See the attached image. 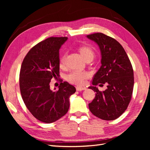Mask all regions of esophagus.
Returning a JSON list of instances; mask_svg holds the SVG:
<instances>
[{
	"mask_svg": "<svg viewBox=\"0 0 150 150\" xmlns=\"http://www.w3.org/2000/svg\"><path fill=\"white\" fill-rule=\"evenodd\" d=\"M86 88L85 87H80V86H77L76 87V90L78 91H81L83 90H86Z\"/></svg>",
	"mask_w": 150,
	"mask_h": 150,
	"instance_id": "obj_1",
	"label": "esophagus"
}]
</instances>
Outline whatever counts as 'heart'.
Returning <instances> with one entry per match:
<instances>
[{
  "instance_id": "heart-1",
  "label": "heart",
  "mask_w": 150,
  "mask_h": 150,
  "mask_svg": "<svg viewBox=\"0 0 150 150\" xmlns=\"http://www.w3.org/2000/svg\"><path fill=\"white\" fill-rule=\"evenodd\" d=\"M79 51L84 59H86L89 57H94V52L93 50L89 47L81 46L79 48ZM64 56H62L59 62L61 66H63V64H64ZM88 77L89 74L87 72L81 71H73L67 75L66 79L72 84L82 86L85 84L86 80L88 78Z\"/></svg>"
}]
</instances>
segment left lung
<instances>
[{
	"label": "left lung",
	"instance_id": "obj_1",
	"mask_svg": "<svg viewBox=\"0 0 150 150\" xmlns=\"http://www.w3.org/2000/svg\"><path fill=\"white\" fill-rule=\"evenodd\" d=\"M101 51V66L94 74L93 86L96 96L89 104L93 114L103 120H115L127 109L132 96L134 74L128 56L121 45L103 33L86 35ZM106 83L107 89L99 92L96 86Z\"/></svg>",
	"mask_w": 150,
	"mask_h": 150
}]
</instances>
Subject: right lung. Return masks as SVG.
<instances>
[{"instance_id":"1","label":"right lung","mask_w":150,"mask_h":150,"mask_svg":"<svg viewBox=\"0 0 150 150\" xmlns=\"http://www.w3.org/2000/svg\"><path fill=\"white\" fill-rule=\"evenodd\" d=\"M66 37L46 39L36 44L22 63L19 86L27 108L36 119L51 123L64 116L69 108V98L74 86L61 83L59 90L50 89V82L59 76V49ZM56 89V88H54Z\"/></svg>"}]
</instances>
